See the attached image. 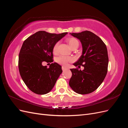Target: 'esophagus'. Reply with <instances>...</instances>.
I'll return each instance as SVG.
<instances>
[{
    "instance_id": "1",
    "label": "esophagus",
    "mask_w": 128,
    "mask_h": 128,
    "mask_svg": "<svg viewBox=\"0 0 128 128\" xmlns=\"http://www.w3.org/2000/svg\"><path fill=\"white\" fill-rule=\"evenodd\" d=\"M68 69V68H67V67H66L65 66H62V69L63 71L66 70V69Z\"/></svg>"
}]
</instances>
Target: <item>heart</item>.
I'll return each instance as SVG.
<instances>
[{
  "label": "heart",
  "instance_id": "heart-1",
  "mask_svg": "<svg viewBox=\"0 0 128 128\" xmlns=\"http://www.w3.org/2000/svg\"><path fill=\"white\" fill-rule=\"evenodd\" d=\"M68 42L72 48L77 47L79 45V42L75 38H70L68 40ZM59 42H57L54 45L53 47V52L54 53H56L58 51V47H59ZM56 61L57 63L63 66H67L69 62H71L73 61L72 58L70 56H68L64 55H60L58 56Z\"/></svg>",
  "mask_w": 128,
  "mask_h": 128
}]
</instances>
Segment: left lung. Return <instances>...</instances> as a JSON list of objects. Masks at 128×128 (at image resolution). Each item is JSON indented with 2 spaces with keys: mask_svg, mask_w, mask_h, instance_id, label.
Instances as JSON below:
<instances>
[{
  "mask_svg": "<svg viewBox=\"0 0 128 128\" xmlns=\"http://www.w3.org/2000/svg\"><path fill=\"white\" fill-rule=\"evenodd\" d=\"M70 34L80 41L82 55L73 64L84 67L70 69L72 76L69 84L75 92L80 94H90L104 81L108 70V56L105 44L100 38L90 31Z\"/></svg>",
  "mask_w": 128,
  "mask_h": 128,
  "instance_id": "8db88e82",
  "label": "left lung"
}]
</instances>
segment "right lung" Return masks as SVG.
I'll list each match as a JSON object with an SVG mask.
<instances>
[{"mask_svg": "<svg viewBox=\"0 0 128 128\" xmlns=\"http://www.w3.org/2000/svg\"><path fill=\"white\" fill-rule=\"evenodd\" d=\"M67 32L51 34L39 31L24 41L18 56V69L22 80L29 90L37 94H45L51 91L62 72L56 62L49 68L42 62H52L53 47Z\"/></svg>", "mask_w": 128, "mask_h": 128, "instance_id": "add662e5", "label": "right lung"}]
</instances>
